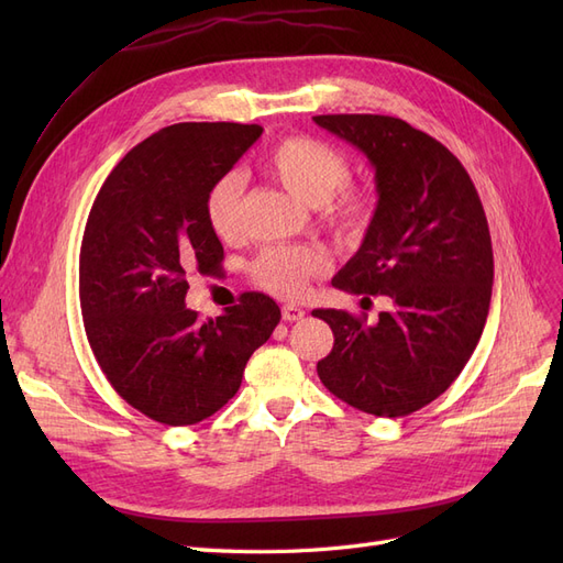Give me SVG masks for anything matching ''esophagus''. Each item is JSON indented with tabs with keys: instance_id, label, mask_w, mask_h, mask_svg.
Masks as SVG:
<instances>
[{
	"instance_id": "1",
	"label": "esophagus",
	"mask_w": 563,
	"mask_h": 563,
	"mask_svg": "<svg viewBox=\"0 0 563 563\" xmlns=\"http://www.w3.org/2000/svg\"><path fill=\"white\" fill-rule=\"evenodd\" d=\"M282 317H284V321H300L305 317V310L298 308V305H284Z\"/></svg>"
}]
</instances>
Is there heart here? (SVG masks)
Listing matches in <instances>:
<instances>
[{"mask_svg":"<svg viewBox=\"0 0 563 563\" xmlns=\"http://www.w3.org/2000/svg\"><path fill=\"white\" fill-rule=\"evenodd\" d=\"M265 168L300 201L319 207L321 220L340 236H356L373 216V197L347 185L350 162L340 152L308 135H288L267 152ZM244 180L236 172L220 176L207 192L203 213L218 240L240 232ZM329 269V255L319 246H269L251 263L255 286L277 298H300L314 277Z\"/></svg>","mask_w":563,"mask_h":563,"instance_id":"heart-1","label":"heart"}]
</instances>
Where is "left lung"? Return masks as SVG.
Here are the masks:
<instances>
[{"label": "left lung", "mask_w": 563, "mask_h": 563, "mask_svg": "<svg viewBox=\"0 0 563 563\" xmlns=\"http://www.w3.org/2000/svg\"><path fill=\"white\" fill-rule=\"evenodd\" d=\"M314 122L360 147L376 172V213L333 286L391 302L376 323L345 310L312 312L335 338L317 364L319 380L364 413L401 418L444 395L479 343L493 286L486 213L453 152L404 119Z\"/></svg>", "instance_id": "8db88e82"}]
</instances>
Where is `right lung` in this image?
Segmentation results:
<instances>
[{"mask_svg": "<svg viewBox=\"0 0 563 563\" xmlns=\"http://www.w3.org/2000/svg\"><path fill=\"white\" fill-rule=\"evenodd\" d=\"M261 133L232 122L166 126L112 168L91 207L79 251L84 329L117 395L162 424L223 408L282 319L263 294L203 323L185 308L187 275L223 263L203 213L209 187Z\"/></svg>", "mask_w": 563, "mask_h": 563, "instance_id": "right-lung-1", "label": "right lung"}]
</instances>
